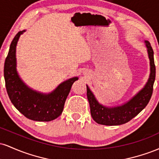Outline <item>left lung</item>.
Instances as JSON below:
<instances>
[{
  "instance_id": "obj_1",
  "label": "left lung",
  "mask_w": 159,
  "mask_h": 159,
  "mask_svg": "<svg viewBox=\"0 0 159 159\" xmlns=\"http://www.w3.org/2000/svg\"><path fill=\"white\" fill-rule=\"evenodd\" d=\"M144 43L150 61L149 78L143 88L129 101L116 107H105L98 103L92 91L87 85V96L90 104L91 116L97 123L105 125H119L126 123L139 114L149 103L152 96L153 84L156 79V66L152 46L147 40H145Z\"/></svg>"
}]
</instances>
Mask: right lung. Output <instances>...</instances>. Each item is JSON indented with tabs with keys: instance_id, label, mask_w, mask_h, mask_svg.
<instances>
[{
	"instance_id": "obj_1",
	"label": "right lung",
	"mask_w": 159,
	"mask_h": 159,
	"mask_svg": "<svg viewBox=\"0 0 159 159\" xmlns=\"http://www.w3.org/2000/svg\"><path fill=\"white\" fill-rule=\"evenodd\" d=\"M25 31H19L12 39L5 60L3 74L7 93L12 105L27 118L40 122L52 121L62 114L72 84L78 78H69L48 94L36 92L27 87L16 70V45Z\"/></svg>"
}]
</instances>
